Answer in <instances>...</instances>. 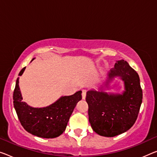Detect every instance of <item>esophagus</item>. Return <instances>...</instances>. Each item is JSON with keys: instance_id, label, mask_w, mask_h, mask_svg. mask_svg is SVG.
Segmentation results:
<instances>
[{"instance_id": "obj_1", "label": "esophagus", "mask_w": 157, "mask_h": 157, "mask_svg": "<svg viewBox=\"0 0 157 157\" xmlns=\"http://www.w3.org/2000/svg\"><path fill=\"white\" fill-rule=\"evenodd\" d=\"M86 93H87L86 90H82V98H83V100H85V99H86Z\"/></svg>"}]
</instances>
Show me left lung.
I'll return each mask as SVG.
<instances>
[{"label": "left lung", "instance_id": "obj_1", "mask_svg": "<svg viewBox=\"0 0 157 157\" xmlns=\"http://www.w3.org/2000/svg\"><path fill=\"white\" fill-rule=\"evenodd\" d=\"M108 76L106 85L114 77H121L124 81V93L108 94L89 90L86 100L88 105L89 122L93 131L100 136L114 137L133 126L143 100V90L138 74L124 60L117 61Z\"/></svg>", "mask_w": 157, "mask_h": 157}]
</instances>
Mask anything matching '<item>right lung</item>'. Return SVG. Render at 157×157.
<instances>
[{
	"mask_svg": "<svg viewBox=\"0 0 157 157\" xmlns=\"http://www.w3.org/2000/svg\"><path fill=\"white\" fill-rule=\"evenodd\" d=\"M25 68L19 76L22 75ZM81 93V90L78 91L70 96H62L48 107L34 108L21 101L18 78L13 93L14 107L21 126L28 132L43 138H55L66 129L77 102L82 99Z\"/></svg>",
	"mask_w": 157,
	"mask_h": 157,
	"instance_id": "1",
	"label": "right lung"
}]
</instances>
